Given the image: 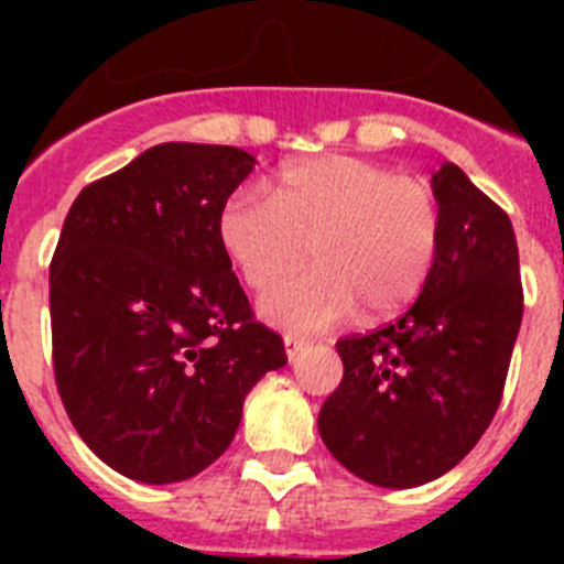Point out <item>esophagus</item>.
<instances>
[{"instance_id": "1", "label": "esophagus", "mask_w": 564, "mask_h": 564, "mask_svg": "<svg viewBox=\"0 0 564 564\" xmlns=\"http://www.w3.org/2000/svg\"><path fill=\"white\" fill-rule=\"evenodd\" d=\"M305 338L302 336H293V333H285V350H288V358H296L299 356V350H302V347H305Z\"/></svg>"}]
</instances>
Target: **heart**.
I'll return each mask as SVG.
<instances>
[{"instance_id": "b5f03b06", "label": "heart", "mask_w": 564, "mask_h": 564, "mask_svg": "<svg viewBox=\"0 0 564 564\" xmlns=\"http://www.w3.org/2000/svg\"><path fill=\"white\" fill-rule=\"evenodd\" d=\"M441 200L415 174L364 158L330 154L279 174L268 197L242 183L217 214V237L239 276L268 293L262 313L296 330H322L358 305L390 316L423 291L441 248Z\"/></svg>"}]
</instances>
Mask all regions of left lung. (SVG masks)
<instances>
[{"label": "left lung", "instance_id": "obj_1", "mask_svg": "<svg viewBox=\"0 0 564 564\" xmlns=\"http://www.w3.org/2000/svg\"><path fill=\"white\" fill-rule=\"evenodd\" d=\"M441 248L421 296L390 325L336 341L344 376L318 412L330 455L372 486L412 488L455 468L500 406L522 322L508 214L455 163L432 177Z\"/></svg>", "mask_w": 564, "mask_h": 564}]
</instances>
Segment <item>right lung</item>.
Wrapping results in <instances>:
<instances>
[{
	"instance_id": "1",
	"label": "right lung",
	"mask_w": 564,
	"mask_h": 564,
	"mask_svg": "<svg viewBox=\"0 0 564 564\" xmlns=\"http://www.w3.org/2000/svg\"><path fill=\"white\" fill-rule=\"evenodd\" d=\"M251 169L237 147L161 143L69 206L50 262L53 372L82 441L123 477L212 466L248 390L288 364L217 237Z\"/></svg>"
}]
</instances>
